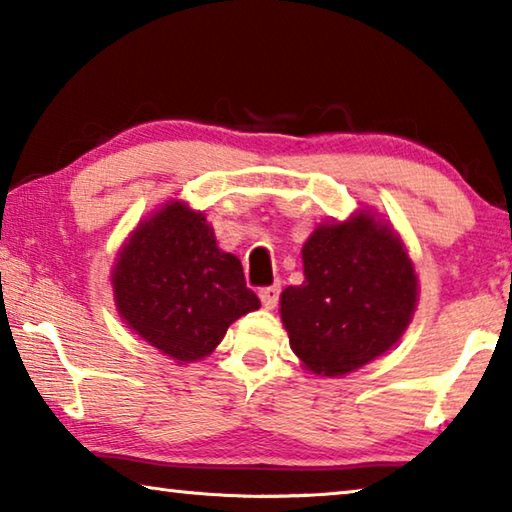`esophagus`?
<instances>
[{
    "label": "esophagus",
    "mask_w": 512,
    "mask_h": 512,
    "mask_svg": "<svg viewBox=\"0 0 512 512\" xmlns=\"http://www.w3.org/2000/svg\"><path fill=\"white\" fill-rule=\"evenodd\" d=\"M259 300H262V305L266 309H273L277 305V300H280V284H273V287H264L259 291Z\"/></svg>",
    "instance_id": "1"
}]
</instances>
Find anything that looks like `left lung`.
Returning <instances> with one entry per match:
<instances>
[{"instance_id":"left-lung-1","label":"left lung","mask_w":512,"mask_h":512,"mask_svg":"<svg viewBox=\"0 0 512 512\" xmlns=\"http://www.w3.org/2000/svg\"><path fill=\"white\" fill-rule=\"evenodd\" d=\"M305 282L280 296L291 350L314 375L339 377L400 341L418 277L391 225L370 212L323 223L302 246Z\"/></svg>"}]
</instances>
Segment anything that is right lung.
<instances>
[{"mask_svg": "<svg viewBox=\"0 0 512 512\" xmlns=\"http://www.w3.org/2000/svg\"><path fill=\"white\" fill-rule=\"evenodd\" d=\"M112 289L124 323L176 363L212 354L237 318L259 309L239 259L183 201L137 225L119 250Z\"/></svg>", "mask_w": 512, "mask_h": 512, "instance_id": "add662e5", "label": "right lung"}]
</instances>
